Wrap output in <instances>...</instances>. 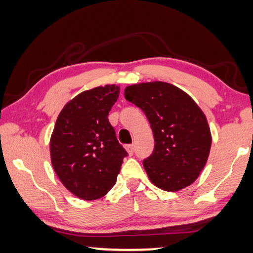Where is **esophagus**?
Here are the masks:
<instances>
[{"instance_id": "obj_1", "label": "esophagus", "mask_w": 253, "mask_h": 253, "mask_svg": "<svg viewBox=\"0 0 253 253\" xmlns=\"http://www.w3.org/2000/svg\"><path fill=\"white\" fill-rule=\"evenodd\" d=\"M126 151L129 152V155H133V151H134V145L133 144H130V145L126 146Z\"/></svg>"}]
</instances>
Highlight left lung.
<instances>
[{"label":"left lung","mask_w":253,"mask_h":253,"mask_svg":"<svg viewBox=\"0 0 253 253\" xmlns=\"http://www.w3.org/2000/svg\"><path fill=\"white\" fill-rule=\"evenodd\" d=\"M124 95L151 124L156 144L143 165L153 185L167 192L192 185L211 146V129L198 104L180 88L162 81L132 84Z\"/></svg>","instance_id":"left-lung-1"}]
</instances>
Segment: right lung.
I'll use <instances>...</instances> for the list:
<instances>
[{"mask_svg":"<svg viewBox=\"0 0 253 253\" xmlns=\"http://www.w3.org/2000/svg\"><path fill=\"white\" fill-rule=\"evenodd\" d=\"M119 94L115 84L83 91L64 107L55 122L50 142L52 166L62 185L83 200L106 195L127 156L108 120Z\"/></svg>","mask_w":253,"mask_h":253,"instance_id":"add662e5","label":"right lung"}]
</instances>
